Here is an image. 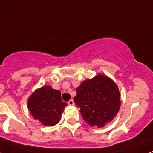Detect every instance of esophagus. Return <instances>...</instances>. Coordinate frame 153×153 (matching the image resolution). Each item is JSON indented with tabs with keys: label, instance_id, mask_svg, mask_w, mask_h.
Masks as SVG:
<instances>
[{
	"label": "esophagus",
	"instance_id": "1",
	"mask_svg": "<svg viewBox=\"0 0 153 153\" xmlns=\"http://www.w3.org/2000/svg\"><path fill=\"white\" fill-rule=\"evenodd\" d=\"M68 104H69V105H71V106L74 105V100H73V99H71V100H70L69 101H68Z\"/></svg>",
	"mask_w": 153,
	"mask_h": 153
}]
</instances>
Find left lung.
<instances>
[{
    "label": "left lung",
    "mask_w": 153,
    "mask_h": 153,
    "mask_svg": "<svg viewBox=\"0 0 153 153\" xmlns=\"http://www.w3.org/2000/svg\"><path fill=\"white\" fill-rule=\"evenodd\" d=\"M74 97L83 119L91 126L101 128L114 119L120 107V94L112 79L98 74L83 81Z\"/></svg>",
    "instance_id": "1"
}]
</instances>
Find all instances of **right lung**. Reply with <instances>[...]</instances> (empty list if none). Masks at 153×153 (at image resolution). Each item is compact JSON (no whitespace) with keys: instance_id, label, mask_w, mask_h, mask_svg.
Wrapping results in <instances>:
<instances>
[{"instance_id":"obj_1","label":"right lung","mask_w":153,"mask_h":153,"mask_svg":"<svg viewBox=\"0 0 153 153\" xmlns=\"http://www.w3.org/2000/svg\"><path fill=\"white\" fill-rule=\"evenodd\" d=\"M27 105L34 119L46 126H53L61 120L67 104L62 101L60 91L43 86L31 94Z\"/></svg>"}]
</instances>
